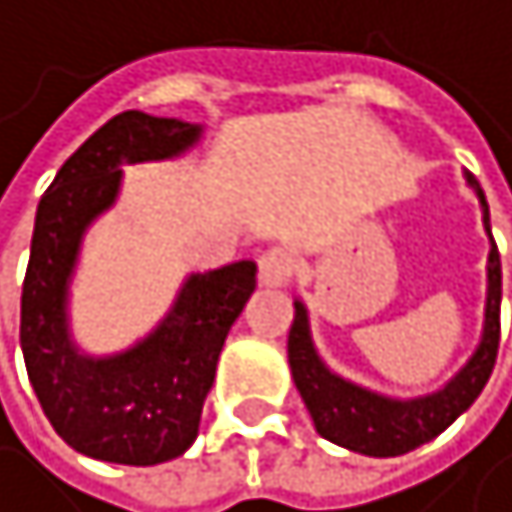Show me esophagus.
Segmentation results:
<instances>
[{"label":"esophagus","mask_w":512,"mask_h":512,"mask_svg":"<svg viewBox=\"0 0 512 512\" xmlns=\"http://www.w3.org/2000/svg\"><path fill=\"white\" fill-rule=\"evenodd\" d=\"M294 273H298V254L288 248H270L258 261V276L264 285H285Z\"/></svg>","instance_id":"34e87169"}]
</instances>
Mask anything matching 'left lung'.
Wrapping results in <instances>:
<instances>
[{
	"mask_svg": "<svg viewBox=\"0 0 512 512\" xmlns=\"http://www.w3.org/2000/svg\"><path fill=\"white\" fill-rule=\"evenodd\" d=\"M467 184L476 190L482 202V224L491 239L485 196L470 174ZM498 344H501V254L495 239H491L482 341L470 356V362L442 390L418 399H390L334 375L313 347L307 307L301 301H294V322L288 331V365H291L294 387L301 390V399L319 436H325L334 445L359 451V455L396 458L436 439L476 402V396L491 378V368H495Z\"/></svg>",
	"mask_w": 512,
	"mask_h": 512,
	"instance_id": "8db88e82",
	"label": "left lung"
}]
</instances>
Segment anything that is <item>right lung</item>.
<instances>
[{
	"instance_id": "right-lung-1",
	"label": "right lung",
	"mask_w": 512,
	"mask_h": 512,
	"mask_svg": "<svg viewBox=\"0 0 512 512\" xmlns=\"http://www.w3.org/2000/svg\"><path fill=\"white\" fill-rule=\"evenodd\" d=\"M202 128L141 110L113 116L61 165L36 208L21 294V347L45 418L97 461L150 467L184 455L199 433L227 331L251 298L254 261L193 273L168 316L116 356H82L67 325V288L88 224L107 211L122 165L181 156Z\"/></svg>"
}]
</instances>
